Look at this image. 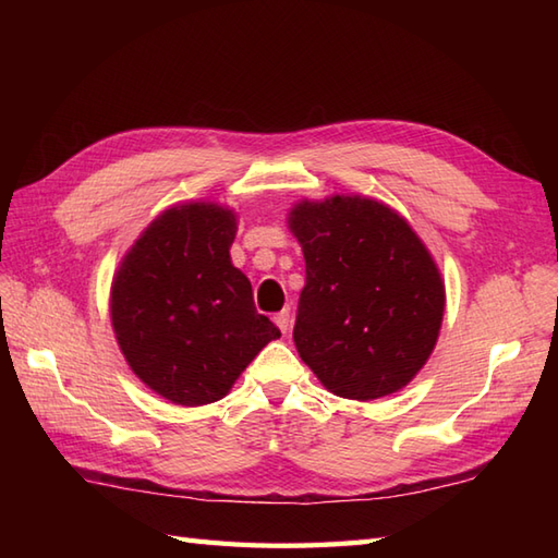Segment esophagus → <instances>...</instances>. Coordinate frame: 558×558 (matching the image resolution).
Here are the masks:
<instances>
[{
	"mask_svg": "<svg viewBox=\"0 0 558 558\" xmlns=\"http://www.w3.org/2000/svg\"><path fill=\"white\" fill-rule=\"evenodd\" d=\"M272 322H276V326L282 330V333H288V330H290V312L286 310V312L276 314V318H272Z\"/></svg>",
	"mask_w": 558,
	"mask_h": 558,
	"instance_id": "esophagus-1",
	"label": "esophagus"
}]
</instances>
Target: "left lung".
I'll use <instances>...</instances> for the list:
<instances>
[{"label":"left lung","mask_w":558,"mask_h":558,"mask_svg":"<svg viewBox=\"0 0 558 558\" xmlns=\"http://www.w3.org/2000/svg\"><path fill=\"white\" fill-rule=\"evenodd\" d=\"M290 232L306 282L294 345L330 393L376 400L408 386L434 352L446 288L408 220L381 201H300Z\"/></svg>","instance_id":"1"}]
</instances>
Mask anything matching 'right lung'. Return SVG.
<instances>
[{
  "label": "right lung",
  "mask_w": 558,
  "mask_h": 558,
  "mask_svg": "<svg viewBox=\"0 0 558 558\" xmlns=\"http://www.w3.org/2000/svg\"><path fill=\"white\" fill-rule=\"evenodd\" d=\"M234 210L194 201L162 210L122 258L110 290L114 338L132 372L174 405L230 393L280 330L232 266Z\"/></svg>",
  "instance_id": "1"
}]
</instances>
